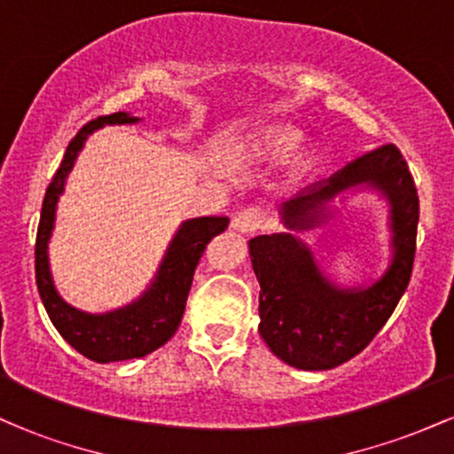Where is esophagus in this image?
<instances>
[{
    "label": "esophagus",
    "mask_w": 454,
    "mask_h": 454,
    "mask_svg": "<svg viewBox=\"0 0 454 454\" xmlns=\"http://www.w3.org/2000/svg\"><path fill=\"white\" fill-rule=\"evenodd\" d=\"M264 223H267V213H264V209H260V207H245V209L234 215L232 228H237L241 232H256Z\"/></svg>",
    "instance_id": "34e87169"
}]
</instances>
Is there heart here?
Segmentation results:
<instances>
[{
  "instance_id": "heart-1",
  "label": "heart",
  "mask_w": 454,
  "mask_h": 454,
  "mask_svg": "<svg viewBox=\"0 0 454 454\" xmlns=\"http://www.w3.org/2000/svg\"><path fill=\"white\" fill-rule=\"evenodd\" d=\"M301 134L299 129L294 128H270L260 137L258 147L262 153L270 155V158H279V155H286L288 151H293L296 145H299ZM311 166V155H303L299 161H296V173H305Z\"/></svg>"
}]
</instances>
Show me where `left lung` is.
Wrapping results in <instances>:
<instances>
[{
    "label": "left lung",
    "mask_w": 454,
    "mask_h": 454,
    "mask_svg": "<svg viewBox=\"0 0 454 454\" xmlns=\"http://www.w3.org/2000/svg\"><path fill=\"white\" fill-rule=\"evenodd\" d=\"M356 184L380 187L393 205L395 258L388 273L372 288H335L293 234H262L249 241L260 281V337L275 356L307 372L333 369L363 352L387 325L411 278L419 192L408 161L393 143L367 151L328 179L307 185L284 205L286 223L309 226L328 198Z\"/></svg>",
    "instance_id": "1"
}]
</instances>
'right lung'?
I'll return each mask as SVG.
<instances>
[{"mask_svg":"<svg viewBox=\"0 0 454 454\" xmlns=\"http://www.w3.org/2000/svg\"><path fill=\"white\" fill-rule=\"evenodd\" d=\"M137 117L126 113L102 114L91 119L76 132V137L67 145L64 160L59 168L46 187L43 213H40L38 234H35V284H38L40 299H43L46 314L53 322L59 335L96 363L128 361L140 358L145 354L158 350L170 337L175 335L185 314L187 294H190L194 270L200 262L202 252L215 234L228 228V217H196L185 222L176 232L160 267L158 281L145 293L143 299L128 305L126 309L113 311L106 316H90L82 311L72 309L55 293L53 279H51L49 258H46V243L55 222V205L64 190L67 170L74 164L76 153L82 147L87 134L104 123H134Z\"/></svg>","mask_w":454,"mask_h":454,"instance_id":"add662e5","label":"right lung"}]
</instances>
